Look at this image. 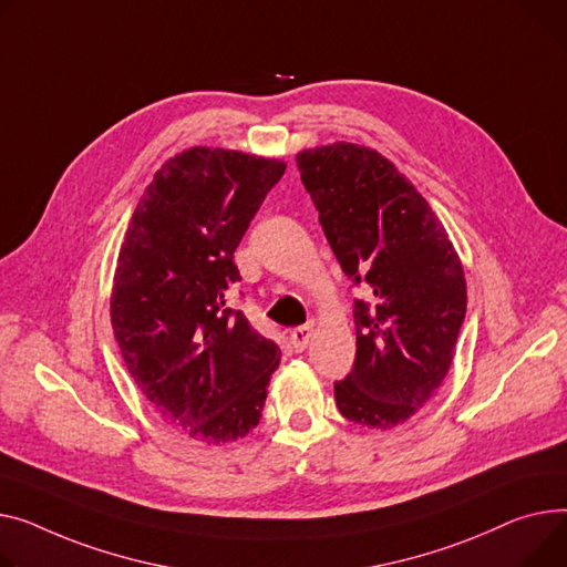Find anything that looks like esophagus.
<instances>
[{"mask_svg":"<svg viewBox=\"0 0 567 567\" xmlns=\"http://www.w3.org/2000/svg\"><path fill=\"white\" fill-rule=\"evenodd\" d=\"M312 339V326H298L289 332V344L296 353H303Z\"/></svg>","mask_w":567,"mask_h":567,"instance_id":"34e87169","label":"esophagus"}]
</instances>
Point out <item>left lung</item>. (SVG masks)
Instances as JSON below:
<instances>
[{
  "label": "left lung",
  "mask_w": 567,
  "mask_h": 567,
  "mask_svg": "<svg viewBox=\"0 0 567 567\" xmlns=\"http://www.w3.org/2000/svg\"><path fill=\"white\" fill-rule=\"evenodd\" d=\"M326 239L355 300V362L334 383L339 412L388 431L424 408L456 353L467 285L426 198L379 150L337 141L296 155Z\"/></svg>",
  "instance_id": "left-lung-1"
}]
</instances>
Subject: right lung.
<instances>
[{
  "mask_svg": "<svg viewBox=\"0 0 567 567\" xmlns=\"http://www.w3.org/2000/svg\"><path fill=\"white\" fill-rule=\"evenodd\" d=\"M287 164L196 145L155 173L132 214L111 289V326L143 396L207 446L261 417L280 349L225 306L235 250Z\"/></svg>",
  "mask_w": 567,
  "mask_h": 567,
  "instance_id": "obj_1",
  "label": "right lung"
}]
</instances>
